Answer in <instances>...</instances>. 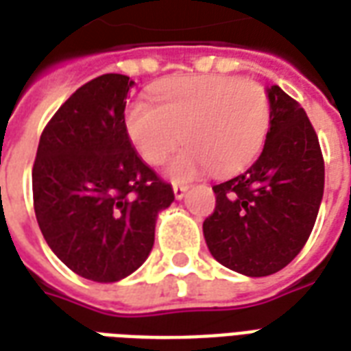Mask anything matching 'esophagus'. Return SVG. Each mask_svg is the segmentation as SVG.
<instances>
[{"label":"esophagus","instance_id":"obj_1","mask_svg":"<svg viewBox=\"0 0 351 351\" xmlns=\"http://www.w3.org/2000/svg\"><path fill=\"white\" fill-rule=\"evenodd\" d=\"M173 191H175L176 199H182L186 195V191H188V186H184V184H175L173 186Z\"/></svg>","mask_w":351,"mask_h":351}]
</instances>
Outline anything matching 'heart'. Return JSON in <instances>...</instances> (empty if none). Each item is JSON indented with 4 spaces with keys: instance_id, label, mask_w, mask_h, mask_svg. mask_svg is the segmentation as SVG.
<instances>
[{
    "instance_id": "obj_1",
    "label": "heart",
    "mask_w": 351,
    "mask_h": 351,
    "mask_svg": "<svg viewBox=\"0 0 351 351\" xmlns=\"http://www.w3.org/2000/svg\"><path fill=\"white\" fill-rule=\"evenodd\" d=\"M271 124V100L261 83L234 76L182 77L165 85L158 108L136 102L126 113V132L143 160L160 165L176 180L193 178L204 169L234 173L261 154Z\"/></svg>"
}]
</instances>
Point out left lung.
Masks as SVG:
<instances>
[{"label": "left lung", "mask_w": 351, "mask_h": 351, "mask_svg": "<svg viewBox=\"0 0 351 351\" xmlns=\"http://www.w3.org/2000/svg\"><path fill=\"white\" fill-rule=\"evenodd\" d=\"M271 124L247 171L215 184V208L202 223L210 253L249 277L277 274L313 232L324 195V156L307 113L277 85L268 89Z\"/></svg>", "instance_id": "left-lung-1"}]
</instances>
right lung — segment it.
Returning a JSON list of instances; mask_svg holds the SVG:
<instances>
[{
    "label": "right lung",
    "instance_id": "obj_1",
    "mask_svg": "<svg viewBox=\"0 0 351 351\" xmlns=\"http://www.w3.org/2000/svg\"><path fill=\"white\" fill-rule=\"evenodd\" d=\"M134 82L104 74L46 124L33 163V206L44 240L74 274L96 282L134 274L154 245L158 212L175 201L132 147L124 110Z\"/></svg>",
    "mask_w": 351,
    "mask_h": 351
}]
</instances>
